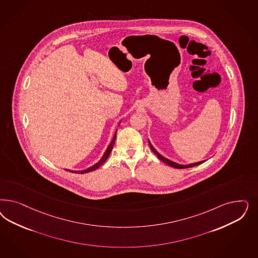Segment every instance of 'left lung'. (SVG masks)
Returning <instances> with one entry per match:
<instances>
[{
	"label": "left lung",
	"mask_w": 258,
	"mask_h": 258,
	"mask_svg": "<svg viewBox=\"0 0 258 258\" xmlns=\"http://www.w3.org/2000/svg\"><path fill=\"white\" fill-rule=\"evenodd\" d=\"M148 142H149V146L151 150L154 152V154H156L157 156H158V158L161 160V161H163V162H165L166 164H168L169 166L173 167V168H177V169H184V168H191V167L197 166V165H200L201 163H203L204 161H206V160H202V161H199V162H195V163H190V164H179V163H176L175 161H172V160H170V159H168V158H165V157H163L162 155H160L159 153H158L157 150L154 148V146L152 145V143L150 142L149 140H148Z\"/></svg>",
	"instance_id": "left-lung-1"
}]
</instances>
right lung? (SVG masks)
Returning <instances> with one entry per match:
<instances>
[{
  "label": "right lung",
  "instance_id": "obj_1",
  "mask_svg": "<svg viewBox=\"0 0 258 258\" xmlns=\"http://www.w3.org/2000/svg\"><path fill=\"white\" fill-rule=\"evenodd\" d=\"M120 121L121 120H119V122L117 123V126H119L120 124ZM116 131L115 132V135H114V137H113V140L111 141V142L109 143L108 146H107V148L105 150V152H104V154L102 155V157L100 158V160L97 162V163H95L94 165H92V166L88 167V168H86V169H84V170H81V171H74V170H67V171H70V172H73V173H78V174H85V173H88V172H91V171H94V170H96V169H98L99 167L102 164V163H104V161L108 158L109 155H110V153H111V151L113 149V147H114V144H115V141H116Z\"/></svg>",
  "mask_w": 258,
  "mask_h": 258
}]
</instances>
